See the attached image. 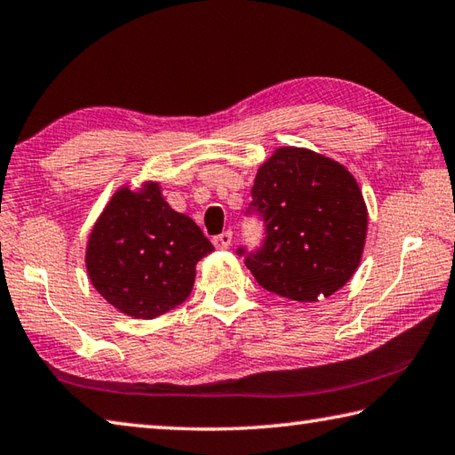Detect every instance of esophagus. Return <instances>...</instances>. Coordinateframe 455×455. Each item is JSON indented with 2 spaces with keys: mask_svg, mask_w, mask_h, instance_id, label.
<instances>
[{
  "mask_svg": "<svg viewBox=\"0 0 455 455\" xmlns=\"http://www.w3.org/2000/svg\"><path fill=\"white\" fill-rule=\"evenodd\" d=\"M230 243H233V233H230V230H225V233L222 235H217L212 238V244L217 246L219 251H227L228 246H230Z\"/></svg>",
  "mask_w": 455,
  "mask_h": 455,
  "instance_id": "34e87169",
  "label": "esophagus"
}]
</instances>
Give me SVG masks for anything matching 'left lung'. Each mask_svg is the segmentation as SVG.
Here are the masks:
<instances>
[{
	"label": "left lung",
	"instance_id": "left-lung-1",
	"mask_svg": "<svg viewBox=\"0 0 455 455\" xmlns=\"http://www.w3.org/2000/svg\"><path fill=\"white\" fill-rule=\"evenodd\" d=\"M246 217L264 225L260 246H238L264 291L299 302L334 294L356 272L368 212L346 167L307 148L283 147L256 172Z\"/></svg>",
	"mask_w": 455,
	"mask_h": 455
}]
</instances>
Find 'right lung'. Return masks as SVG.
Returning <instances> with one entry per match:
<instances>
[{"mask_svg":"<svg viewBox=\"0 0 455 455\" xmlns=\"http://www.w3.org/2000/svg\"><path fill=\"white\" fill-rule=\"evenodd\" d=\"M214 251L187 214L172 211L159 185L113 195L87 244V272L97 292L135 318H156L183 304L195 267Z\"/></svg>","mask_w":455,"mask_h":455,"instance_id":"add662e5","label":"right lung"}]
</instances>
